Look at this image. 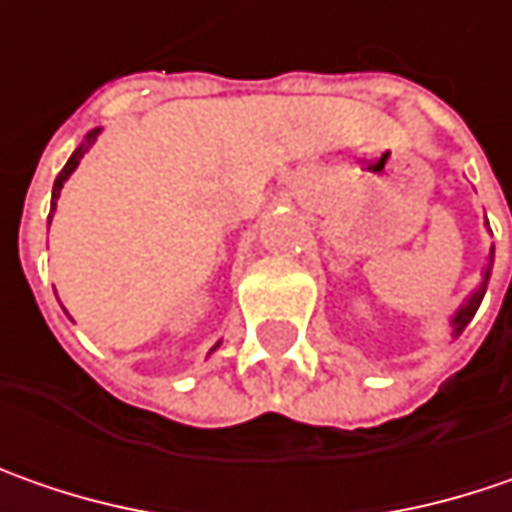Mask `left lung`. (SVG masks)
<instances>
[{
  "label": "left lung",
  "instance_id": "obj_1",
  "mask_svg": "<svg viewBox=\"0 0 512 512\" xmlns=\"http://www.w3.org/2000/svg\"><path fill=\"white\" fill-rule=\"evenodd\" d=\"M490 269H493V249H490V257H487V269H484V280L478 283V289L467 298L464 306H458V312L453 315V335H461L464 332V326L473 321V315H476V309L481 306V298H484V292H487V280H490Z\"/></svg>",
  "mask_w": 512,
  "mask_h": 512
}]
</instances>
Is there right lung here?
Wrapping results in <instances>:
<instances>
[{
    "instance_id": "obj_1",
    "label": "right lung",
    "mask_w": 512,
    "mask_h": 512,
    "mask_svg": "<svg viewBox=\"0 0 512 512\" xmlns=\"http://www.w3.org/2000/svg\"><path fill=\"white\" fill-rule=\"evenodd\" d=\"M97 134H100V128H94V131H91V134H88V137H85V140H82V143L77 145V151L71 154V160H68V163H65V168L59 171V177H56V180H54V194H51V212H54V209H56V200H59V191H62V183H65V180H68V177L74 174V168H77L79 160L85 157V151H88V148L94 145V140H97ZM217 346H220V344H217ZM217 346H214V349H217Z\"/></svg>"
}]
</instances>
